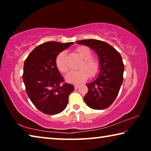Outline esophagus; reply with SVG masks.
Returning a JSON list of instances; mask_svg holds the SVG:
<instances>
[{
	"mask_svg": "<svg viewBox=\"0 0 151 151\" xmlns=\"http://www.w3.org/2000/svg\"><path fill=\"white\" fill-rule=\"evenodd\" d=\"M79 86H80V85H75V88L76 89H77V88H79Z\"/></svg>",
	"mask_w": 151,
	"mask_h": 151,
	"instance_id": "obj_1",
	"label": "esophagus"
}]
</instances>
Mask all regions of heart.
Returning <instances> with one entry per match:
<instances>
[{
    "instance_id": "obj_1",
    "label": "heart",
    "mask_w": 151,
    "mask_h": 151,
    "mask_svg": "<svg viewBox=\"0 0 151 151\" xmlns=\"http://www.w3.org/2000/svg\"><path fill=\"white\" fill-rule=\"evenodd\" d=\"M79 56L84 60L81 64V69L71 70L65 76L66 80L73 83H80L88 78L89 74L93 76L99 70V62L96 58H91L93 54L91 50L86 47H81L76 49ZM66 52L63 50L58 53L56 58V65L58 70L62 73H66L68 66L66 63Z\"/></svg>"
}]
</instances>
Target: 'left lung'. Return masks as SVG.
Segmentation results:
<instances>
[{
	"mask_svg": "<svg viewBox=\"0 0 151 151\" xmlns=\"http://www.w3.org/2000/svg\"><path fill=\"white\" fill-rule=\"evenodd\" d=\"M76 43L92 48L98 56L100 65L96 78L86 84L88 91L84 101L93 109L108 108L115 100L123 81L124 67L121 56L111 45L99 40H83Z\"/></svg>",
	"mask_w": 151,
	"mask_h": 151,
	"instance_id": "8db88e82",
	"label": "left lung"
}]
</instances>
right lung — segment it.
Returning a JSON list of instances; mask_svg holds the SVG:
<instances>
[{"label":"right lung","mask_w":151,"mask_h":151,"mask_svg":"<svg viewBox=\"0 0 151 151\" xmlns=\"http://www.w3.org/2000/svg\"><path fill=\"white\" fill-rule=\"evenodd\" d=\"M74 42L50 41L36 47L24 63L22 79L26 92L36 108L45 114L60 113L67 106L68 96L75 90L64 79L56 65L58 53Z\"/></svg>","instance_id":"right-lung-1"}]
</instances>
